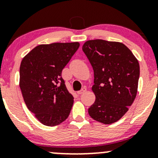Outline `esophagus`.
<instances>
[{"label": "esophagus", "instance_id": "34e87169", "mask_svg": "<svg viewBox=\"0 0 158 158\" xmlns=\"http://www.w3.org/2000/svg\"><path fill=\"white\" fill-rule=\"evenodd\" d=\"M86 91V87H83L82 89H81V90L80 91H77V94H79V95H81V94H83V93H84Z\"/></svg>", "mask_w": 158, "mask_h": 158}]
</instances>
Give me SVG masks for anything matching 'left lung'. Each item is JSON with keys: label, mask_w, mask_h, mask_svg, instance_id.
Masks as SVG:
<instances>
[{"label": "left lung", "mask_w": 158, "mask_h": 158, "mask_svg": "<svg viewBox=\"0 0 158 158\" xmlns=\"http://www.w3.org/2000/svg\"><path fill=\"white\" fill-rule=\"evenodd\" d=\"M82 50L94 72L92 90L96 101L88 108V113L100 123H114L127 113L136 96L138 60L130 49L119 42L87 40Z\"/></svg>", "instance_id": "8db88e82"}]
</instances>
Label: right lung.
Here are the masks:
<instances>
[{
	"label": "right lung",
	"instance_id": "1",
	"mask_svg": "<svg viewBox=\"0 0 158 158\" xmlns=\"http://www.w3.org/2000/svg\"><path fill=\"white\" fill-rule=\"evenodd\" d=\"M79 46L77 42L38 45L22 61L19 86L23 99L44 125H59L70 114L74 97L66 88L62 72Z\"/></svg>",
	"mask_w": 158,
	"mask_h": 158
}]
</instances>
